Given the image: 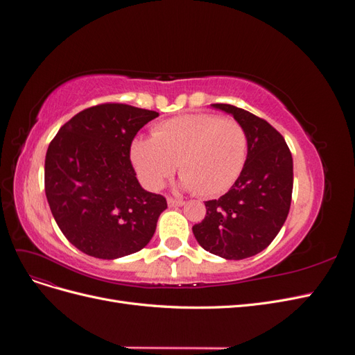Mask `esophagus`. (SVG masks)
Returning <instances> with one entry per match:
<instances>
[{
	"mask_svg": "<svg viewBox=\"0 0 355 355\" xmlns=\"http://www.w3.org/2000/svg\"><path fill=\"white\" fill-rule=\"evenodd\" d=\"M167 204H168V207H180V206H184L185 201L180 200V198L167 197Z\"/></svg>",
	"mask_w": 355,
	"mask_h": 355,
	"instance_id": "esophagus-1",
	"label": "esophagus"
}]
</instances>
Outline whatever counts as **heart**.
Returning a JSON list of instances; mask_svg holds the SVG:
<instances>
[{"label":"heart","mask_w":355,"mask_h":355,"mask_svg":"<svg viewBox=\"0 0 355 355\" xmlns=\"http://www.w3.org/2000/svg\"><path fill=\"white\" fill-rule=\"evenodd\" d=\"M247 133L234 118L187 114L155 125L153 137L132 145V161L144 185L159 189L179 168L180 187L201 197L227 192L241 175Z\"/></svg>","instance_id":"1"}]
</instances>
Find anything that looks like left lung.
I'll return each mask as SVG.
<instances>
[{"mask_svg": "<svg viewBox=\"0 0 355 355\" xmlns=\"http://www.w3.org/2000/svg\"><path fill=\"white\" fill-rule=\"evenodd\" d=\"M213 108L231 114L244 127L247 158L227 194L206 201V216L192 232L204 250L240 261L266 249L286 222L293 159L284 137L268 121L228 103H213Z\"/></svg>", "mask_w": 355, "mask_h": 355, "instance_id": "obj_1", "label": "left lung"}]
</instances>
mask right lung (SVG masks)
<instances>
[{
  "label": "right lung",
  "instance_id": "right-lung-1",
  "mask_svg": "<svg viewBox=\"0 0 355 355\" xmlns=\"http://www.w3.org/2000/svg\"><path fill=\"white\" fill-rule=\"evenodd\" d=\"M158 112L102 103L73 115L46 154V197L71 244L99 259L142 250L153 239L163 196L145 191L130 161L135 136Z\"/></svg>",
  "mask_w": 355,
  "mask_h": 355
}]
</instances>
